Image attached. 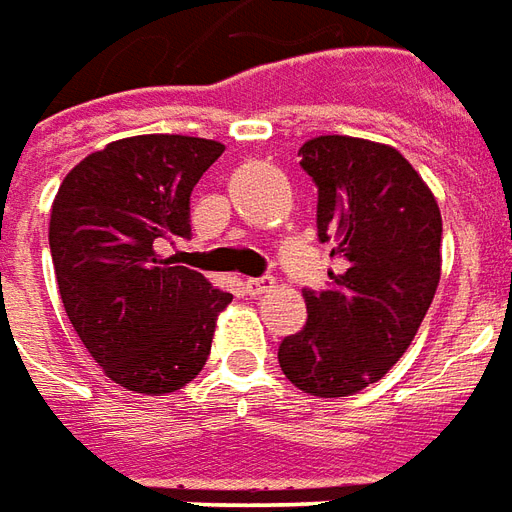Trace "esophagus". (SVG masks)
I'll use <instances>...</instances> for the list:
<instances>
[{"label":"esophagus","mask_w":512,"mask_h":512,"mask_svg":"<svg viewBox=\"0 0 512 512\" xmlns=\"http://www.w3.org/2000/svg\"><path fill=\"white\" fill-rule=\"evenodd\" d=\"M273 278H248V281H245V292H248L250 297H259V295H264V292H267V289H273Z\"/></svg>","instance_id":"34e87169"}]
</instances>
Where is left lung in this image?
<instances>
[{
	"instance_id": "8db88e82",
	"label": "left lung",
	"mask_w": 512,
	"mask_h": 512,
	"mask_svg": "<svg viewBox=\"0 0 512 512\" xmlns=\"http://www.w3.org/2000/svg\"><path fill=\"white\" fill-rule=\"evenodd\" d=\"M317 184V234L344 262L322 292H303L308 320L278 364L314 397L378 383L411 347L441 278L436 195L397 148L322 134L300 146Z\"/></svg>"
}]
</instances>
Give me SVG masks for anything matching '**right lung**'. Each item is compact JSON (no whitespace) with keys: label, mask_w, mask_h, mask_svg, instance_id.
Instances as JSON below:
<instances>
[{"label":"right lung","mask_w":512,"mask_h":512,"mask_svg":"<svg viewBox=\"0 0 512 512\" xmlns=\"http://www.w3.org/2000/svg\"><path fill=\"white\" fill-rule=\"evenodd\" d=\"M223 151L184 134L123 137L82 159L54 195L49 248L65 314L104 375L134 394L187 386L231 303L159 253L190 237L192 187Z\"/></svg>","instance_id":"1"}]
</instances>
